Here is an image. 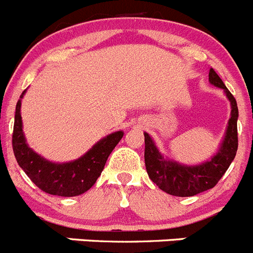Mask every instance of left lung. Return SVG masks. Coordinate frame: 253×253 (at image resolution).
Masks as SVG:
<instances>
[{
	"mask_svg": "<svg viewBox=\"0 0 253 253\" xmlns=\"http://www.w3.org/2000/svg\"><path fill=\"white\" fill-rule=\"evenodd\" d=\"M209 82L222 88L231 102V118L219 150L208 161L199 165H184L165 159L159 151L149 133L145 135V165L149 177L161 190L175 197H193L214 188L233 161L238 147L237 102L227 89L213 68L209 70Z\"/></svg>",
	"mask_w": 253,
	"mask_h": 253,
	"instance_id": "8db88e82",
	"label": "left lung"
}]
</instances>
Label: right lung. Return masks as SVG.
<instances>
[{"label":"right lung","mask_w":253,"mask_h":253,"mask_svg":"<svg viewBox=\"0 0 253 253\" xmlns=\"http://www.w3.org/2000/svg\"><path fill=\"white\" fill-rule=\"evenodd\" d=\"M16 104L15 124L12 133V149L15 158L31 181L47 194L59 197H77L89 190L104 169L111 152L124 136L117 131L99 140L83 156L69 163H53L36 154L26 143L21 120V98Z\"/></svg>","instance_id":"obj_1"}]
</instances>
